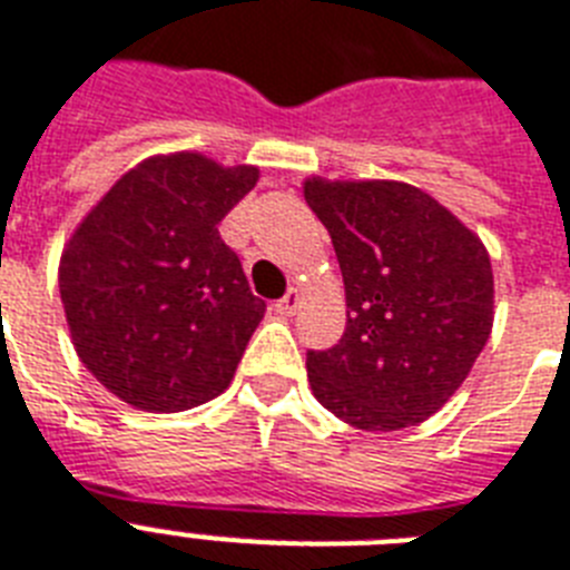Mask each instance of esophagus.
Listing matches in <instances>:
<instances>
[{
    "label": "esophagus",
    "instance_id": "34e87169",
    "mask_svg": "<svg viewBox=\"0 0 570 570\" xmlns=\"http://www.w3.org/2000/svg\"><path fill=\"white\" fill-rule=\"evenodd\" d=\"M296 308H299V291L291 288L288 294L282 296L279 303H276V314H285V317H291V314H294Z\"/></svg>",
    "mask_w": 570,
    "mask_h": 570
}]
</instances>
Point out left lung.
<instances>
[{
	"label": "left lung",
	"mask_w": 570,
	"mask_h": 570,
	"mask_svg": "<svg viewBox=\"0 0 570 570\" xmlns=\"http://www.w3.org/2000/svg\"><path fill=\"white\" fill-rule=\"evenodd\" d=\"M332 235L346 332L312 350V393L364 431L420 425L454 396L492 332V265L481 238L416 186L305 180Z\"/></svg>",
	"instance_id": "obj_1"
}]
</instances>
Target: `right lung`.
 <instances>
[{
	"label": "right lung",
	"instance_id": "add662e5",
	"mask_svg": "<svg viewBox=\"0 0 570 570\" xmlns=\"http://www.w3.org/2000/svg\"><path fill=\"white\" fill-rule=\"evenodd\" d=\"M256 180L189 150L150 157L75 229L60 299L78 358L112 396L177 413L229 387L265 303L218 224Z\"/></svg>",
	"mask_w": 570,
	"mask_h": 570
}]
</instances>
